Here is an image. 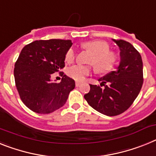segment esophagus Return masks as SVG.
<instances>
[{"mask_svg": "<svg viewBox=\"0 0 156 156\" xmlns=\"http://www.w3.org/2000/svg\"><path fill=\"white\" fill-rule=\"evenodd\" d=\"M80 84H81L80 82H77V81H76V87H79V86Z\"/></svg>", "mask_w": 156, "mask_h": 156, "instance_id": "esophagus-1", "label": "esophagus"}]
</instances>
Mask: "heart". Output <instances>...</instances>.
I'll use <instances>...</instances> for the list:
<instances>
[{
	"mask_svg": "<svg viewBox=\"0 0 156 156\" xmlns=\"http://www.w3.org/2000/svg\"><path fill=\"white\" fill-rule=\"evenodd\" d=\"M81 48L91 53L88 63L91 64L94 71L98 74H104L112 70L118 60V54L110 50V45L102 40H92L81 44ZM76 58V53L69 49L65 56L66 63L71 64ZM91 65H75L69 68L67 74L69 77L76 81H83L85 77L91 74Z\"/></svg>",
	"mask_w": 156,
	"mask_h": 156,
	"instance_id": "b5f03b06",
	"label": "heart"
}]
</instances>
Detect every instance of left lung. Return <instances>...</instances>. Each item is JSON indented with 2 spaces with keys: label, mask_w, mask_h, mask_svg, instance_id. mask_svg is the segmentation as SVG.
I'll use <instances>...</instances> for the list:
<instances>
[{
  "label": "left lung",
  "mask_w": 156,
  "mask_h": 156,
  "mask_svg": "<svg viewBox=\"0 0 156 156\" xmlns=\"http://www.w3.org/2000/svg\"><path fill=\"white\" fill-rule=\"evenodd\" d=\"M120 48L121 62L116 71L98 79L99 85L90 84V91L84 98L98 112L116 116L129 108L143 85V62L139 52L129 42L115 40ZM107 83V85L105 83Z\"/></svg>",
  "instance_id": "obj_1"
}]
</instances>
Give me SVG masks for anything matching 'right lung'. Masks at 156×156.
<instances>
[{
	"label": "right lung",
	"instance_id": "right-lung-1",
	"mask_svg": "<svg viewBox=\"0 0 156 156\" xmlns=\"http://www.w3.org/2000/svg\"><path fill=\"white\" fill-rule=\"evenodd\" d=\"M72 45L70 40H39L23 48L15 63V83L21 100L30 110L50 114L65 105L75 81L64 75L60 83H55L50 76L54 72L63 75L60 70Z\"/></svg>",
	"mask_w": 156,
	"mask_h": 156
}]
</instances>
